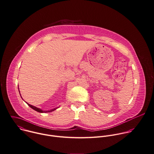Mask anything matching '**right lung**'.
Listing matches in <instances>:
<instances>
[{"mask_svg": "<svg viewBox=\"0 0 154 154\" xmlns=\"http://www.w3.org/2000/svg\"><path fill=\"white\" fill-rule=\"evenodd\" d=\"M19 92H20V91H19ZM20 96H21V95H20ZM27 104V105L30 107H31L32 109H33V110H35V111H36V112H39V113H46V112H53V111H54V110H55L57 108H56V109H52V110H48V111H43V110H42L41 109H40L39 108H38V107H35V106H32V105H30V104H28L27 103H26Z\"/></svg>", "mask_w": 154, "mask_h": 154, "instance_id": "right-lung-1", "label": "right lung"}]
</instances>
